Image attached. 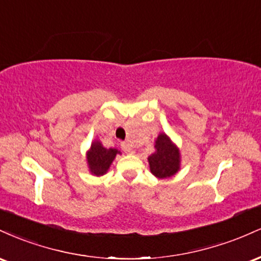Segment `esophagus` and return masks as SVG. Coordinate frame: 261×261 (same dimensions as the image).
Segmentation results:
<instances>
[{"label": "esophagus", "instance_id": "esophagus-1", "mask_svg": "<svg viewBox=\"0 0 261 261\" xmlns=\"http://www.w3.org/2000/svg\"><path fill=\"white\" fill-rule=\"evenodd\" d=\"M121 148H122V151L125 152V153H134V149L131 148V146L128 145L127 142H122L121 143Z\"/></svg>", "mask_w": 261, "mask_h": 261}]
</instances>
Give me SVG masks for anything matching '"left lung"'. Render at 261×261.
Wrapping results in <instances>:
<instances>
[{"instance_id":"left-lung-1","label":"left lung","mask_w":261,"mask_h":261,"mask_svg":"<svg viewBox=\"0 0 261 261\" xmlns=\"http://www.w3.org/2000/svg\"><path fill=\"white\" fill-rule=\"evenodd\" d=\"M155 152L148 157L149 169L157 178H169L179 170V149L170 142L168 136L161 134L155 141Z\"/></svg>"}]
</instances>
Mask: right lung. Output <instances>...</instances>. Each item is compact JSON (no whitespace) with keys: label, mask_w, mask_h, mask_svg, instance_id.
<instances>
[{"label":"right lung","mask_w":261,"mask_h":261,"mask_svg":"<svg viewBox=\"0 0 261 261\" xmlns=\"http://www.w3.org/2000/svg\"><path fill=\"white\" fill-rule=\"evenodd\" d=\"M116 153H120L115 148H106L100 142L95 141L92 143V147L87 154L89 169L94 175H103L109 169L110 164L115 158Z\"/></svg>","instance_id":"right-lung-1"}]
</instances>
